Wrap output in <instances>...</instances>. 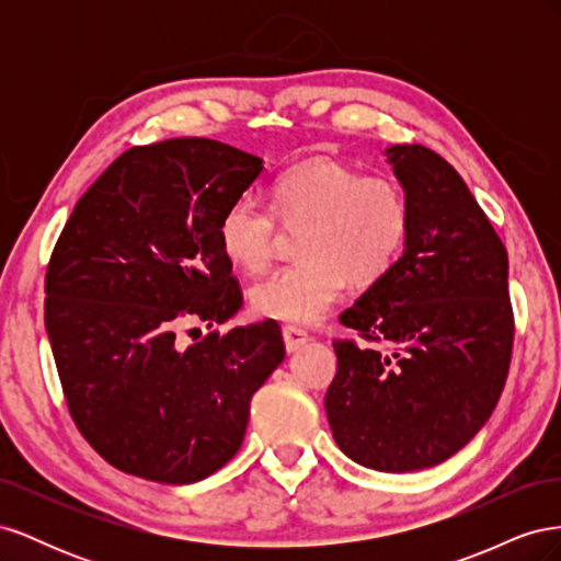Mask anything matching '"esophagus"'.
<instances>
[{
    "label": "esophagus",
    "instance_id": "1",
    "mask_svg": "<svg viewBox=\"0 0 561 561\" xmlns=\"http://www.w3.org/2000/svg\"><path fill=\"white\" fill-rule=\"evenodd\" d=\"M283 339H285L287 353H295V351H299L304 344H307L311 336H309L307 330H301V328H297V325H285V328H283Z\"/></svg>",
    "mask_w": 561,
    "mask_h": 561
}]
</instances>
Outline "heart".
<instances>
[{
  "instance_id": "1",
  "label": "heart",
  "mask_w": 561,
  "mask_h": 561,
  "mask_svg": "<svg viewBox=\"0 0 561 561\" xmlns=\"http://www.w3.org/2000/svg\"><path fill=\"white\" fill-rule=\"evenodd\" d=\"M301 229L299 262L271 271L250 290L254 313L311 325L346 293L348 280L369 287L400 262L414 213L402 184L365 175L334 159L285 171L271 186V206L241 194L217 222L219 248L243 271H262L276 252L280 227Z\"/></svg>"
}]
</instances>
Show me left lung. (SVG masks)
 Returning <instances> with one entry per match:
<instances>
[{
  "mask_svg": "<svg viewBox=\"0 0 561 561\" xmlns=\"http://www.w3.org/2000/svg\"><path fill=\"white\" fill-rule=\"evenodd\" d=\"M388 161L412 203L400 262L339 320L325 412L355 463L412 472L447 461L494 412L513 358L507 252L454 168L423 145Z\"/></svg>",
  "mask_w": 561,
  "mask_h": 561,
  "instance_id": "obj_1",
  "label": "left lung"
}]
</instances>
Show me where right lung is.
Instances as JSON below:
<instances>
[{
	"instance_id": "right-lung-1",
	"label": "right lung",
	"mask_w": 561,
	"mask_h": 561,
	"mask_svg": "<svg viewBox=\"0 0 561 561\" xmlns=\"http://www.w3.org/2000/svg\"><path fill=\"white\" fill-rule=\"evenodd\" d=\"M262 159L208 138L130 147L79 198L46 266L44 320L67 410L114 468L208 478L241 449L250 400L285 358L280 328L180 332L243 304L217 222Z\"/></svg>"
}]
</instances>
